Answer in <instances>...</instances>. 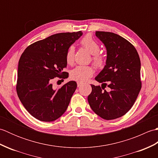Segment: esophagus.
Returning <instances> with one entry per match:
<instances>
[{
    "label": "esophagus",
    "instance_id": "34e87169",
    "mask_svg": "<svg viewBox=\"0 0 158 158\" xmlns=\"http://www.w3.org/2000/svg\"><path fill=\"white\" fill-rule=\"evenodd\" d=\"M77 86L78 87H80V86H81L83 84V83H82V82H80V81H77Z\"/></svg>",
    "mask_w": 158,
    "mask_h": 158
}]
</instances>
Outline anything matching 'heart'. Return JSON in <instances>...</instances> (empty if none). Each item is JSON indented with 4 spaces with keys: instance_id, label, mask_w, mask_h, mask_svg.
Here are the masks:
<instances>
[{
    "instance_id": "heart-1",
    "label": "heart",
    "mask_w": 158,
    "mask_h": 158,
    "mask_svg": "<svg viewBox=\"0 0 158 158\" xmlns=\"http://www.w3.org/2000/svg\"><path fill=\"white\" fill-rule=\"evenodd\" d=\"M83 47L92 54V62L96 68L101 69L105 64V59L102 53H99L100 47L98 41L92 35H87L81 41ZM75 57V48L73 45L69 47L66 52V61L69 64H72ZM94 73V69L92 66H77L70 72V78L75 81L84 82L91 77Z\"/></svg>"
}]
</instances>
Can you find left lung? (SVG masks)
I'll return each mask as SVG.
<instances>
[{
    "label": "left lung",
    "mask_w": 158,
    "mask_h": 158,
    "mask_svg": "<svg viewBox=\"0 0 158 158\" xmlns=\"http://www.w3.org/2000/svg\"><path fill=\"white\" fill-rule=\"evenodd\" d=\"M96 36L105 44L107 58L105 68L95 78L102 86L91 85L88 100L98 116L115 119L129 111L141 89L140 58L134 45L122 36L103 31H96ZM106 86L109 93L104 89Z\"/></svg>",
    "instance_id": "obj_1"
}]
</instances>
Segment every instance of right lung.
Segmentation results:
<instances>
[{"label":"right lung","instance_id":"right-lung-1","mask_svg":"<svg viewBox=\"0 0 158 158\" xmlns=\"http://www.w3.org/2000/svg\"><path fill=\"white\" fill-rule=\"evenodd\" d=\"M82 34L79 31L53 35L30 45L22 53L16 91L23 106L36 119L53 122L66 111L77 83L69 81L57 89L52 83L55 77H67L66 72H62L67 66L66 52Z\"/></svg>","mask_w":158,"mask_h":158}]
</instances>
